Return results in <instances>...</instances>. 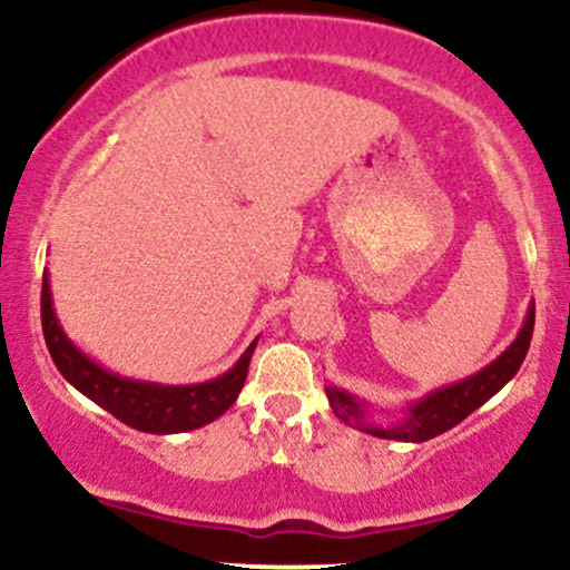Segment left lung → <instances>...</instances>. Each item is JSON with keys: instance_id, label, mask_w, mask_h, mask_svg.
Wrapping results in <instances>:
<instances>
[{"instance_id": "obj_1", "label": "left lung", "mask_w": 570, "mask_h": 570, "mask_svg": "<svg viewBox=\"0 0 570 570\" xmlns=\"http://www.w3.org/2000/svg\"><path fill=\"white\" fill-rule=\"evenodd\" d=\"M533 322H535V305L528 311L525 324H522V332L517 340L509 345L507 351L495 358L490 367H485L476 375L469 377V381H461L455 385H448V389L434 391V394L421 399L417 404H412L407 417L402 423L391 429H375L370 423H364L362 402L345 394L340 389H326V396H330L332 410L340 421L353 423L362 431H367L372 436H381V440H402V442H426L431 436H440L448 429L458 426L463 417H469L472 412L485 404L495 391H501L520 370L522 358H525L528 348H531L533 337Z\"/></svg>"}]
</instances>
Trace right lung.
Returning <instances> with one entry per match:
<instances>
[{
	"label": "right lung",
	"mask_w": 570,
	"mask_h": 570,
	"mask_svg": "<svg viewBox=\"0 0 570 570\" xmlns=\"http://www.w3.org/2000/svg\"><path fill=\"white\" fill-rule=\"evenodd\" d=\"M42 332L48 343L50 356H53L58 372L82 391L85 396L94 399L98 407L112 412L117 421L130 429L147 431V434H176V431L198 429L203 423H212L222 412L230 410L238 399L248 375V362L257 340L248 345L240 362L230 372L200 385H155L117 377L112 372L101 370L98 364L85 358L75 345L69 343L50 303L48 273L42 276Z\"/></svg>",
	"instance_id": "1"
}]
</instances>
